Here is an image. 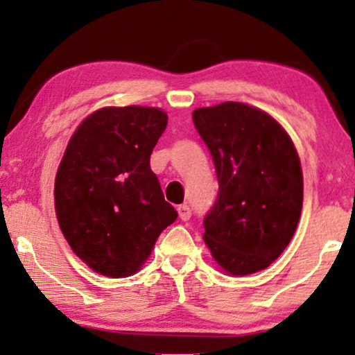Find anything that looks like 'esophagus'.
Returning a JSON list of instances; mask_svg holds the SVG:
<instances>
[{
  "label": "esophagus",
  "mask_w": 355,
  "mask_h": 355,
  "mask_svg": "<svg viewBox=\"0 0 355 355\" xmlns=\"http://www.w3.org/2000/svg\"><path fill=\"white\" fill-rule=\"evenodd\" d=\"M178 215H180V218L183 220V222H187V220H190L191 217V209L187 203H183V205H178Z\"/></svg>",
  "instance_id": "esophagus-1"
}]
</instances>
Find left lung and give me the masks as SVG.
<instances>
[{
    "instance_id": "1",
    "label": "left lung",
    "mask_w": 355,
    "mask_h": 355,
    "mask_svg": "<svg viewBox=\"0 0 355 355\" xmlns=\"http://www.w3.org/2000/svg\"><path fill=\"white\" fill-rule=\"evenodd\" d=\"M191 118L218 180L203 240L229 274L263 270L294 237L302 211L295 146L268 113L239 101L198 108Z\"/></svg>"
}]
</instances>
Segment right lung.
Wrapping results in <instances>:
<instances>
[{
    "instance_id": "right-lung-1",
    "label": "right lung",
    "mask_w": 355,
    "mask_h": 355,
    "mask_svg": "<svg viewBox=\"0 0 355 355\" xmlns=\"http://www.w3.org/2000/svg\"><path fill=\"white\" fill-rule=\"evenodd\" d=\"M166 120L160 108L108 107L70 138L56 172V217L71 250L101 275L135 274L178 217L150 168Z\"/></svg>"
}]
</instances>
